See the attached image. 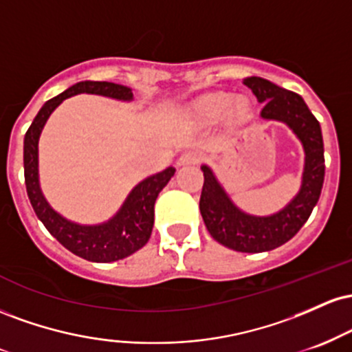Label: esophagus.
<instances>
[{
	"instance_id": "esophagus-1",
	"label": "esophagus",
	"mask_w": 352,
	"mask_h": 352,
	"mask_svg": "<svg viewBox=\"0 0 352 352\" xmlns=\"http://www.w3.org/2000/svg\"><path fill=\"white\" fill-rule=\"evenodd\" d=\"M200 162V153L195 151H187L179 157V165H195Z\"/></svg>"
}]
</instances>
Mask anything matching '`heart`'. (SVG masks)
I'll return each mask as SVG.
<instances>
[{
  "mask_svg": "<svg viewBox=\"0 0 352 352\" xmlns=\"http://www.w3.org/2000/svg\"><path fill=\"white\" fill-rule=\"evenodd\" d=\"M193 114L204 122H215L225 114L236 120H245L250 114V102L243 98L235 99L228 92H213L193 104Z\"/></svg>",
  "mask_w": 352,
  "mask_h": 352,
  "instance_id": "obj_1",
  "label": "heart"
}]
</instances>
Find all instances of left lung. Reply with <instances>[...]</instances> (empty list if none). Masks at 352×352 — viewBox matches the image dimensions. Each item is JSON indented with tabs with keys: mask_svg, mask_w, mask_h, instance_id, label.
I'll return each mask as SVG.
<instances>
[{
	"mask_svg": "<svg viewBox=\"0 0 352 352\" xmlns=\"http://www.w3.org/2000/svg\"><path fill=\"white\" fill-rule=\"evenodd\" d=\"M256 96L263 119L288 124L305 147V172L301 190L292 204L272 217H253L238 210L207 165L200 195V213L208 233L218 243L241 253H261L285 245L300 232L316 207L324 182V145L321 125L300 94L286 91L263 78H246Z\"/></svg>",
	"mask_w": 352,
	"mask_h": 352,
	"instance_id": "left-lung-1",
	"label": "left lung"
}]
</instances>
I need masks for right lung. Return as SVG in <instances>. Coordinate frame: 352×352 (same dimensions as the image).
<instances>
[{
  "mask_svg": "<svg viewBox=\"0 0 352 352\" xmlns=\"http://www.w3.org/2000/svg\"><path fill=\"white\" fill-rule=\"evenodd\" d=\"M87 94L107 96L112 99L131 100L132 91L127 86L106 80H84L47 100L34 117L24 135V182L34 213L56 240L71 253L94 263H111L135 253L147 243L153 227V205L160 190L172 179L175 168L168 167L140 182L124 201L114 218L102 225L86 227L67 221L50 207L39 188L38 179V140L51 112L71 96Z\"/></svg>",
  "mask_w": 352,
  "mask_h": 352,
  "instance_id": "add662e5",
  "label": "right lung"
}]
</instances>
